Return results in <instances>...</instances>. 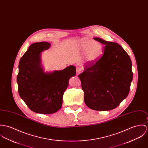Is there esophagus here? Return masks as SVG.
Here are the masks:
<instances>
[{
    "mask_svg": "<svg viewBox=\"0 0 148 148\" xmlns=\"http://www.w3.org/2000/svg\"><path fill=\"white\" fill-rule=\"evenodd\" d=\"M81 72V69L80 68H77L76 69V75L78 76L79 74H80Z\"/></svg>",
    "mask_w": 148,
    "mask_h": 148,
    "instance_id": "34e87169",
    "label": "esophagus"
}]
</instances>
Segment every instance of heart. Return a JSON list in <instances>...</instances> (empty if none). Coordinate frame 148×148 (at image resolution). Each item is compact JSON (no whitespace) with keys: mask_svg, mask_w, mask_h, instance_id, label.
<instances>
[{"mask_svg":"<svg viewBox=\"0 0 148 148\" xmlns=\"http://www.w3.org/2000/svg\"><path fill=\"white\" fill-rule=\"evenodd\" d=\"M81 51L85 53V58L88 64L95 63L103 53V46L98 42L89 38H83L79 42Z\"/></svg>","mask_w":148,"mask_h":148,"instance_id":"b5f03b06","label":"heart"}]
</instances>
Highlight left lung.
Returning <instances> with one entry per match:
<instances>
[{"instance_id":"1","label":"left lung","mask_w":148,"mask_h":148,"mask_svg":"<svg viewBox=\"0 0 148 148\" xmlns=\"http://www.w3.org/2000/svg\"><path fill=\"white\" fill-rule=\"evenodd\" d=\"M104 45L103 54L79 76L88 108L108 111L116 108L129 94L133 79L130 56L118 43L95 37Z\"/></svg>"}]
</instances>
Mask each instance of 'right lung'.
Masks as SVG:
<instances>
[{"label":"right lung","instance_id":"right-lung-1","mask_svg":"<svg viewBox=\"0 0 148 148\" xmlns=\"http://www.w3.org/2000/svg\"><path fill=\"white\" fill-rule=\"evenodd\" d=\"M46 42L32 44L20 59L17 82L18 93L32 111L50 114L57 112L63 103V96L70 78L76 75V67L45 72L41 53L49 49Z\"/></svg>","mask_w":148,"mask_h":148}]
</instances>
